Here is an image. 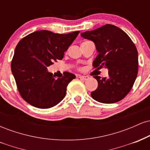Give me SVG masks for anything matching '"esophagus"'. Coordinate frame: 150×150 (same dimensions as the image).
<instances>
[{
	"label": "esophagus",
	"instance_id": "1",
	"mask_svg": "<svg viewBox=\"0 0 150 150\" xmlns=\"http://www.w3.org/2000/svg\"><path fill=\"white\" fill-rule=\"evenodd\" d=\"M77 77H78L79 78L82 79V80H87L89 78V76H83V75H78Z\"/></svg>",
	"mask_w": 150,
	"mask_h": 150
}]
</instances>
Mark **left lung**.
I'll return each mask as SVG.
<instances>
[{
	"label": "left lung",
	"instance_id": "obj_1",
	"mask_svg": "<svg viewBox=\"0 0 150 150\" xmlns=\"http://www.w3.org/2000/svg\"><path fill=\"white\" fill-rule=\"evenodd\" d=\"M81 36L96 45L99 54L93 67L108 69V77L94 76L98 87L91 92L92 97L104 104L122 100L132 89L138 71V55L134 43L124 31L109 24Z\"/></svg>",
	"mask_w": 150,
	"mask_h": 150
}]
</instances>
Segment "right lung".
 I'll use <instances>...</instances> for the list:
<instances>
[{
    "mask_svg": "<svg viewBox=\"0 0 150 150\" xmlns=\"http://www.w3.org/2000/svg\"><path fill=\"white\" fill-rule=\"evenodd\" d=\"M80 33L56 34L48 30L32 32L19 42L11 62V70L19 93L27 103L39 108L56 106L65 97L67 86L75 75L65 72L56 78L47 71Z\"/></svg>",
    "mask_w": 150,
    "mask_h": 150,
    "instance_id": "add662e5",
    "label": "right lung"
}]
</instances>
